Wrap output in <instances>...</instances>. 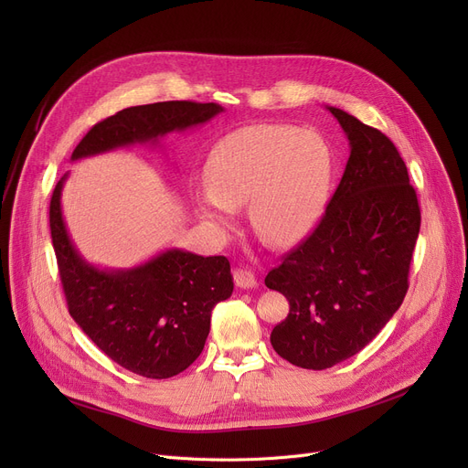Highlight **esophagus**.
<instances>
[{"instance_id": "34e87169", "label": "esophagus", "mask_w": 468, "mask_h": 468, "mask_svg": "<svg viewBox=\"0 0 468 468\" xmlns=\"http://www.w3.org/2000/svg\"><path fill=\"white\" fill-rule=\"evenodd\" d=\"M233 281H235V286H239V288H256L258 286L254 273L249 271V269H233Z\"/></svg>"}]
</instances>
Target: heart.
<instances>
[{
  "label": "heart",
  "instance_id": "b5f03b06",
  "mask_svg": "<svg viewBox=\"0 0 468 468\" xmlns=\"http://www.w3.org/2000/svg\"><path fill=\"white\" fill-rule=\"evenodd\" d=\"M330 154L321 138L281 125L244 127L214 147L207 165L201 216L224 226V210L249 205L260 239L288 244L321 212L330 180Z\"/></svg>",
  "mask_w": 468,
  "mask_h": 468
}]
</instances>
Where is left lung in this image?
<instances>
[{
  "label": "left lung",
  "instance_id": "left-lung-1",
  "mask_svg": "<svg viewBox=\"0 0 468 468\" xmlns=\"http://www.w3.org/2000/svg\"><path fill=\"white\" fill-rule=\"evenodd\" d=\"M328 110L351 144L346 172L313 233L265 277L290 303L271 346L305 370L355 356L399 311L421 228L397 145L347 112Z\"/></svg>",
  "mask_w": 468,
  "mask_h": 468
}]
</instances>
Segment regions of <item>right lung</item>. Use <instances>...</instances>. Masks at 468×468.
<instances>
[{"label":"right lung","instance_id":"1","mask_svg":"<svg viewBox=\"0 0 468 468\" xmlns=\"http://www.w3.org/2000/svg\"><path fill=\"white\" fill-rule=\"evenodd\" d=\"M224 108L208 102L170 101L121 110L96 122L71 159L115 147L157 142L172 131L203 125ZM57 184L48 224L68 311L78 326L125 370L150 379L178 376L201 355L210 332V314L233 292L226 256H197L166 250L127 271H104L87 263L64 226Z\"/></svg>","mask_w":468,"mask_h":468}]
</instances>
